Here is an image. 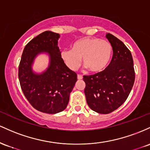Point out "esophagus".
<instances>
[{"instance_id":"obj_1","label":"esophagus","mask_w":150,"mask_h":150,"mask_svg":"<svg viewBox=\"0 0 150 150\" xmlns=\"http://www.w3.org/2000/svg\"><path fill=\"white\" fill-rule=\"evenodd\" d=\"M77 79H83V76H82L81 75H80V74H78L77 75Z\"/></svg>"}]
</instances>
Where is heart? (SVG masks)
Returning <instances> with one entry per match:
<instances>
[{"mask_svg": "<svg viewBox=\"0 0 150 150\" xmlns=\"http://www.w3.org/2000/svg\"><path fill=\"white\" fill-rule=\"evenodd\" d=\"M112 55V45L98 38H83L72 45L71 50H64L61 57L70 69L75 70L83 58V64L92 73H100L106 69Z\"/></svg>", "mask_w": 150, "mask_h": 150, "instance_id": "obj_1", "label": "heart"}]
</instances>
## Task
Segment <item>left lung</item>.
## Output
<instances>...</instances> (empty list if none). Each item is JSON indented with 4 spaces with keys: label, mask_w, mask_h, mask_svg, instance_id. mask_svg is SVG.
I'll return each instance as SVG.
<instances>
[{
    "label": "left lung",
    "mask_w": 150,
    "mask_h": 150,
    "mask_svg": "<svg viewBox=\"0 0 150 150\" xmlns=\"http://www.w3.org/2000/svg\"><path fill=\"white\" fill-rule=\"evenodd\" d=\"M106 38L112 47L111 62L103 71L83 79L88 106L101 114L114 111L125 101L135 78L130 51L114 35L108 33Z\"/></svg>",
    "instance_id": "left-lung-1"
}]
</instances>
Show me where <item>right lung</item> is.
Instances as JSON below:
<instances>
[{
	"label": "right lung",
	"instance_id": "obj_1",
	"mask_svg": "<svg viewBox=\"0 0 150 150\" xmlns=\"http://www.w3.org/2000/svg\"><path fill=\"white\" fill-rule=\"evenodd\" d=\"M60 35L51 31L41 33L27 44L18 69V78L24 93L33 107L40 112L55 114L63 111L77 81V74L64 64L58 47ZM50 57L48 69L41 74L31 66L39 53Z\"/></svg>",
	"mask_w": 150,
	"mask_h": 150
}]
</instances>
